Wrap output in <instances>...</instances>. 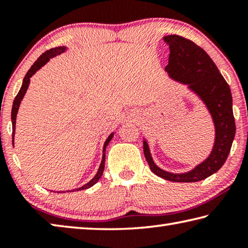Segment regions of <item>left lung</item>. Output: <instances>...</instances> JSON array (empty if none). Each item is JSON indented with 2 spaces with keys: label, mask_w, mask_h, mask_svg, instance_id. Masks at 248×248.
<instances>
[{
  "label": "left lung",
  "mask_w": 248,
  "mask_h": 248,
  "mask_svg": "<svg viewBox=\"0 0 248 248\" xmlns=\"http://www.w3.org/2000/svg\"><path fill=\"white\" fill-rule=\"evenodd\" d=\"M164 41L170 47L165 71L175 81L188 85L203 100L215 123L216 141L209 157L183 174L169 173L155 165L146 141H143L144 156L151 170L158 177L175 183L199 182L217 173L229 156L235 137L232 94L229 84L202 48L178 35L165 36Z\"/></svg>",
  "instance_id": "obj_1"
}]
</instances>
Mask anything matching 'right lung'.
<instances>
[{"label": "right lung", "instance_id": "1", "mask_svg": "<svg viewBox=\"0 0 248 248\" xmlns=\"http://www.w3.org/2000/svg\"><path fill=\"white\" fill-rule=\"evenodd\" d=\"M65 47H57V48H53V49H50V50H47V51L44 52L41 56L37 59V60L35 61V63H33L31 69L28 70V72L26 73V75H25V78L23 79V84H22V87H20V90L18 92V94L16 95V97L14 99L13 102V108H12V125H13V133H12V137H13V145H14V134H15V124H16V116H17V111H18V108H19V105H20V102H22V99L24 97L25 93H26V91L28 89V85H29V82H31V78L32 77L33 74H35L37 71H38L41 66H44L47 62L50 60V58H53L58 56V54H60L62 52L65 51ZM112 137H114V132H112L110 136H109L107 138V140L105 141V144H104V149H103V158H102V163H100V166L98 169V171L97 174L95 175V177L91 180V182H89L87 184L84 185V186L78 188V189H73V190H69L66 192H70V191H74V190H84V189H87V188H90L92 186H94V185L98 182L99 178L102 177L103 175V171H104V169H105V151H106V146L108 145L109 142H110V140L112 139ZM60 192V191H58ZM62 192H65V191H62Z\"/></svg>", "mask_w": 248, "mask_h": 248}]
</instances>
